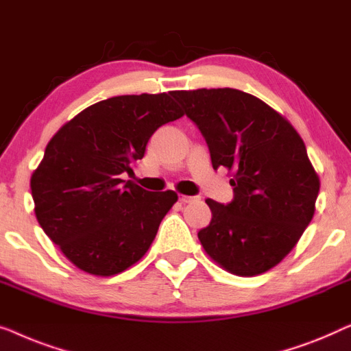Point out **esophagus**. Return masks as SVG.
I'll return each instance as SVG.
<instances>
[{"mask_svg":"<svg viewBox=\"0 0 351 351\" xmlns=\"http://www.w3.org/2000/svg\"><path fill=\"white\" fill-rule=\"evenodd\" d=\"M195 197H191V195H180V202L181 204H191V202H194Z\"/></svg>","mask_w":351,"mask_h":351,"instance_id":"obj_1","label":"esophagus"}]
</instances>
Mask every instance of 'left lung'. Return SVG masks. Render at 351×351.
I'll return each instance as SVG.
<instances>
[{
  "label": "left lung",
  "mask_w": 351,
  "mask_h": 351,
  "mask_svg": "<svg viewBox=\"0 0 351 351\" xmlns=\"http://www.w3.org/2000/svg\"><path fill=\"white\" fill-rule=\"evenodd\" d=\"M210 147L213 169L226 167L234 200L206 199L211 223L199 232L219 267L254 276L280 264L315 215L319 176L302 138L280 112L237 88L171 92Z\"/></svg>",
  "instance_id": "1"
}]
</instances>
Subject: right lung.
<instances>
[{
  "label": "right lung",
  "instance_id": "1",
  "mask_svg": "<svg viewBox=\"0 0 351 351\" xmlns=\"http://www.w3.org/2000/svg\"><path fill=\"white\" fill-rule=\"evenodd\" d=\"M182 116L165 92L112 97L79 112L47 143L29 180L34 215L77 269L111 276L149 250L178 194L122 186L121 175L143 159L157 128Z\"/></svg>",
  "mask_w": 351,
  "mask_h": 351
}]
</instances>
